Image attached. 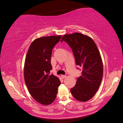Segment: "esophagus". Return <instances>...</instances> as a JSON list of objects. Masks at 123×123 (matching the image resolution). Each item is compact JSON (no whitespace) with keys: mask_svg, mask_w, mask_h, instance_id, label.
Listing matches in <instances>:
<instances>
[{"mask_svg":"<svg viewBox=\"0 0 123 123\" xmlns=\"http://www.w3.org/2000/svg\"><path fill=\"white\" fill-rule=\"evenodd\" d=\"M61 77L63 79V78L66 77V75H63V74H62V75H61Z\"/></svg>","mask_w":123,"mask_h":123,"instance_id":"1","label":"esophagus"}]
</instances>
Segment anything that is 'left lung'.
Masks as SVG:
<instances>
[{
  "instance_id": "left-lung-1",
  "label": "left lung",
  "mask_w": 123,
  "mask_h": 123,
  "mask_svg": "<svg viewBox=\"0 0 123 123\" xmlns=\"http://www.w3.org/2000/svg\"><path fill=\"white\" fill-rule=\"evenodd\" d=\"M63 40L73 50L76 64L83 68L71 93L78 101H87L94 96L102 81L103 68L100 52L92 38L82 33L64 35L61 42Z\"/></svg>"
}]
</instances>
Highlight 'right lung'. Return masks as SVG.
<instances>
[{
  "label": "right lung",
  "mask_w": 123,
  "mask_h": 123,
  "mask_svg": "<svg viewBox=\"0 0 123 123\" xmlns=\"http://www.w3.org/2000/svg\"><path fill=\"white\" fill-rule=\"evenodd\" d=\"M62 36L38 38L31 43L26 54L24 78L29 92L36 101L49 105L56 98L61 84L59 78L50 75L52 49Z\"/></svg>",
  "instance_id": "right-lung-1"
}]
</instances>
